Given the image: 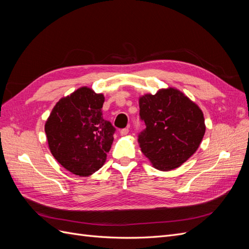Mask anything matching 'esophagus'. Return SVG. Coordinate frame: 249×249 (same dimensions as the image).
Returning a JSON list of instances; mask_svg holds the SVG:
<instances>
[{
  "instance_id": "obj_1",
  "label": "esophagus",
  "mask_w": 249,
  "mask_h": 249,
  "mask_svg": "<svg viewBox=\"0 0 249 249\" xmlns=\"http://www.w3.org/2000/svg\"><path fill=\"white\" fill-rule=\"evenodd\" d=\"M120 134H122V135H126V134H129V129H127V127H124V129L120 130Z\"/></svg>"
}]
</instances>
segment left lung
<instances>
[{
  "label": "left lung",
  "mask_w": 249,
  "mask_h": 249,
  "mask_svg": "<svg viewBox=\"0 0 249 249\" xmlns=\"http://www.w3.org/2000/svg\"><path fill=\"white\" fill-rule=\"evenodd\" d=\"M139 108L145 129L138 141L155 168L175 169L196 152L206 132L205 118L186 95L175 88L161 89L140 97Z\"/></svg>",
  "instance_id": "obj_1"
}]
</instances>
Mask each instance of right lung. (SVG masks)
I'll use <instances>...</instances> for the list:
<instances>
[{
    "mask_svg": "<svg viewBox=\"0 0 249 249\" xmlns=\"http://www.w3.org/2000/svg\"><path fill=\"white\" fill-rule=\"evenodd\" d=\"M105 97L87 87L60 100L44 131L52 155L73 175L88 177L106 161L116 129L103 117Z\"/></svg>",
    "mask_w": 249,
    "mask_h": 249,
    "instance_id": "right-lung-1",
    "label": "right lung"
}]
</instances>
